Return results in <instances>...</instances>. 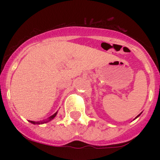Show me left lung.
Masks as SVG:
<instances>
[{
  "label": "left lung",
  "instance_id": "8db88e82",
  "mask_svg": "<svg viewBox=\"0 0 160 160\" xmlns=\"http://www.w3.org/2000/svg\"><path fill=\"white\" fill-rule=\"evenodd\" d=\"M141 114V113H140V114H138V116H137V117H135V119H134V120H135V119H136V118H138V117H139V116H140Z\"/></svg>",
  "mask_w": 160,
  "mask_h": 160
}]
</instances>
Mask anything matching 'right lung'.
I'll list each match as a JSON object with an SVG mask.
<instances>
[{
    "mask_svg": "<svg viewBox=\"0 0 160 160\" xmlns=\"http://www.w3.org/2000/svg\"><path fill=\"white\" fill-rule=\"evenodd\" d=\"M57 113H58V111L56 112V113H55L54 114L51 116V117H49V118L47 119V120H43V121H38V122H34V121H31V120H29V122H30L31 123H32V124H35V125H36V124L40 125V124L47 123V122H49V121H51V120H53V119H54L55 117H56V116L57 115Z\"/></svg>",
    "mask_w": 160,
    "mask_h": 160,
    "instance_id": "add662e5",
    "label": "right lung"
}]
</instances>
